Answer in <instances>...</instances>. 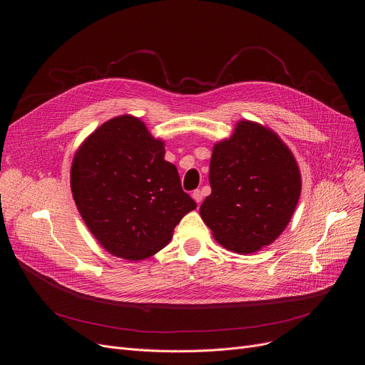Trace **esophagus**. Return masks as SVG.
<instances>
[{
    "mask_svg": "<svg viewBox=\"0 0 365 365\" xmlns=\"http://www.w3.org/2000/svg\"><path fill=\"white\" fill-rule=\"evenodd\" d=\"M192 197H193V200L199 205L200 202H202V192L200 190H193V193H192Z\"/></svg>",
    "mask_w": 365,
    "mask_h": 365,
    "instance_id": "obj_1",
    "label": "esophagus"
}]
</instances>
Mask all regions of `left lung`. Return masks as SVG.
Here are the masks:
<instances>
[{"label":"left lung","mask_w":365,"mask_h":365,"mask_svg":"<svg viewBox=\"0 0 365 365\" xmlns=\"http://www.w3.org/2000/svg\"><path fill=\"white\" fill-rule=\"evenodd\" d=\"M211 195L199 207L224 248L252 254L276 241L296 210L302 176L292 150L269 127L241 120L212 148Z\"/></svg>","instance_id":"8db88e82"}]
</instances>
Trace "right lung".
<instances>
[{
  "label": "right lung",
  "mask_w": 365,
  "mask_h": 365,
  "mask_svg": "<svg viewBox=\"0 0 365 365\" xmlns=\"http://www.w3.org/2000/svg\"><path fill=\"white\" fill-rule=\"evenodd\" d=\"M165 153V141L133 115L108 120L78 147L71 168L73 200L110 254L130 262L154 255L196 207Z\"/></svg>",
  "instance_id": "add662e5"
}]
</instances>
